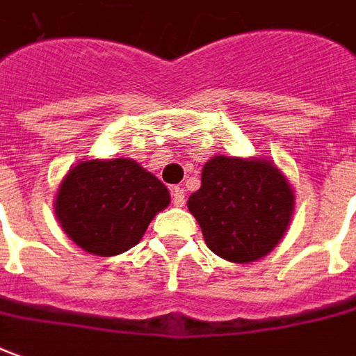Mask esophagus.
I'll use <instances>...</instances> for the list:
<instances>
[{
    "mask_svg": "<svg viewBox=\"0 0 356 356\" xmlns=\"http://www.w3.org/2000/svg\"><path fill=\"white\" fill-rule=\"evenodd\" d=\"M171 197H173V204L175 207H183L185 204V188L173 187L171 188Z\"/></svg>",
    "mask_w": 356,
    "mask_h": 356,
    "instance_id": "esophagus-1",
    "label": "esophagus"
}]
</instances>
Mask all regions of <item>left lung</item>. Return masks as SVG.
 Listing matches in <instances>:
<instances>
[{
    "mask_svg": "<svg viewBox=\"0 0 356 356\" xmlns=\"http://www.w3.org/2000/svg\"><path fill=\"white\" fill-rule=\"evenodd\" d=\"M294 191L275 161L214 156L187 200L212 253L229 263H253L284 238L294 214Z\"/></svg>",
    "mask_w": 356,
    "mask_h": 356,
    "instance_id": "8db88e82",
    "label": "left lung"
}]
</instances>
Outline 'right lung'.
Masks as SVG:
<instances>
[{
  "mask_svg": "<svg viewBox=\"0 0 356 356\" xmlns=\"http://www.w3.org/2000/svg\"><path fill=\"white\" fill-rule=\"evenodd\" d=\"M169 202L168 187L134 159H87L58 185L54 212L76 245L113 257L134 248Z\"/></svg>",
  "mask_w": 356,
  "mask_h": 356,
  "instance_id": "obj_1",
  "label": "right lung"
}]
</instances>
